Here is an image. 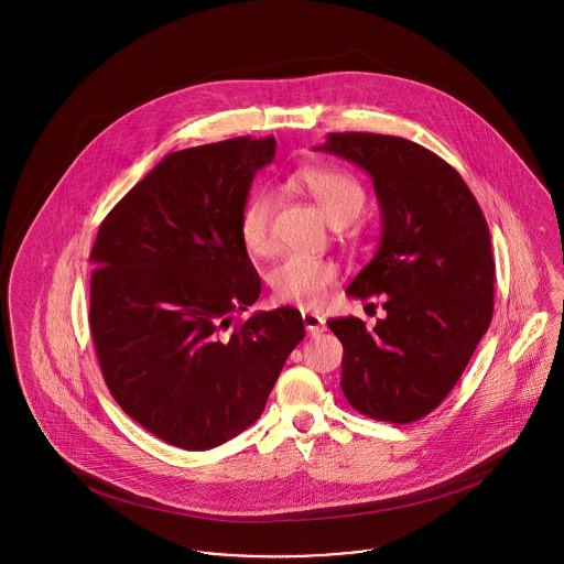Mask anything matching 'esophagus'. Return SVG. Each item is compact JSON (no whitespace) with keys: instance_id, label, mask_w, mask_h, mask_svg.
<instances>
[{"instance_id":"1","label":"esophagus","mask_w":564,"mask_h":564,"mask_svg":"<svg viewBox=\"0 0 564 564\" xmlns=\"http://www.w3.org/2000/svg\"><path fill=\"white\" fill-rule=\"evenodd\" d=\"M302 324H304V328L306 332L311 334V336H317V334H322L324 332V317H319L317 313H311V311H304L302 313Z\"/></svg>"}]
</instances>
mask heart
I'll list each match as a JSON object with an SVG mask.
<instances>
[{
  "instance_id": "obj_1",
  "label": "heart",
  "mask_w": 564,
  "mask_h": 564,
  "mask_svg": "<svg viewBox=\"0 0 564 564\" xmlns=\"http://www.w3.org/2000/svg\"><path fill=\"white\" fill-rule=\"evenodd\" d=\"M300 189L313 199L334 228L351 226L366 208L362 183L338 167L308 166L294 174ZM276 196L270 189H258L245 202L238 219V234L245 249L253 258H268L274 249ZM272 300L279 304L315 306L336 281V268L328 260L290 256L272 265L265 274Z\"/></svg>"
}]
</instances>
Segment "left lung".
Returning a JSON list of instances; mask_svg holds the SVG:
<instances>
[{
    "label": "left lung",
    "mask_w": 564,
    "mask_h": 564,
    "mask_svg": "<svg viewBox=\"0 0 564 564\" xmlns=\"http://www.w3.org/2000/svg\"><path fill=\"white\" fill-rule=\"evenodd\" d=\"M315 151L365 167L383 215L377 256L347 294L386 296V319L372 330L351 315L328 319L343 343V394L372 420L417 422L454 390L492 322L486 217L463 176L406 138L328 133Z\"/></svg>",
    "instance_id": "8db88e82"
}]
</instances>
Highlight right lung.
Masks as SVG:
<instances>
[{
  "mask_svg": "<svg viewBox=\"0 0 564 564\" xmlns=\"http://www.w3.org/2000/svg\"><path fill=\"white\" fill-rule=\"evenodd\" d=\"M276 140L240 135L166 155L101 221L89 326L104 381L142 429L213 449L264 411L304 338L292 306L234 322L262 281L238 234Z\"/></svg>",
  "mask_w": 564,
  "mask_h": 564,
  "instance_id": "add662e5",
  "label": "right lung"
}]
</instances>
